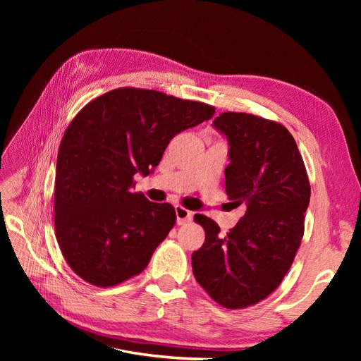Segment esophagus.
Wrapping results in <instances>:
<instances>
[{
  "label": "esophagus",
  "mask_w": 361,
  "mask_h": 361,
  "mask_svg": "<svg viewBox=\"0 0 361 361\" xmlns=\"http://www.w3.org/2000/svg\"><path fill=\"white\" fill-rule=\"evenodd\" d=\"M174 211H176V220H178L179 226L187 224V223L191 221L192 212L188 211V209H185L183 206H176V207H174Z\"/></svg>",
  "instance_id": "esophagus-1"
}]
</instances>
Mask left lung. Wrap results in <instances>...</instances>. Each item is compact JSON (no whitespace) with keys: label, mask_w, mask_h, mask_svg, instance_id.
<instances>
[{"label":"left lung","mask_w":361,"mask_h":361,"mask_svg":"<svg viewBox=\"0 0 361 361\" xmlns=\"http://www.w3.org/2000/svg\"><path fill=\"white\" fill-rule=\"evenodd\" d=\"M214 126L228 141L226 192L245 214L226 236L204 215V243L192 253V272L226 309H245L274 292L289 271L304 235L310 183L289 130L247 113H221Z\"/></svg>","instance_id":"8db88e82"}]
</instances>
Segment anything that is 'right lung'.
Returning <instances> with one entry per match:
<instances>
[{"mask_svg": "<svg viewBox=\"0 0 361 361\" xmlns=\"http://www.w3.org/2000/svg\"><path fill=\"white\" fill-rule=\"evenodd\" d=\"M212 105L157 90L120 87L73 117L59 149L54 224L76 276L99 288L140 274L176 223L170 203L133 192L170 140L209 120Z\"/></svg>", "mask_w": 361, "mask_h": 361, "instance_id": "add662e5", "label": "right lung"}]
</instances>
